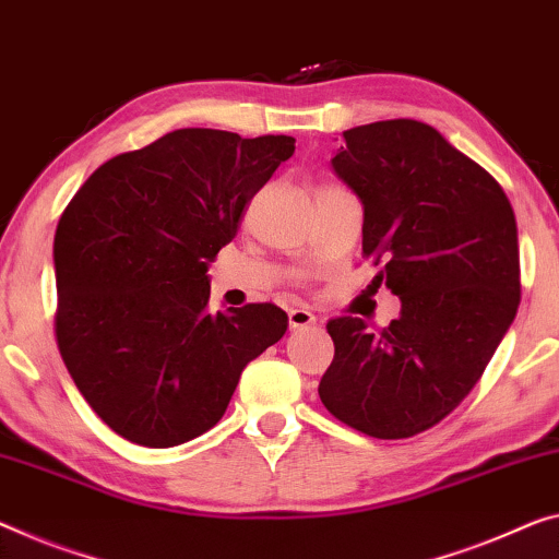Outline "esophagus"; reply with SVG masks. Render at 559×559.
I'll return each mask as SVG.
<instances>
[{"label": "esophagus", "instance_id": "1", "mask_svg": "<svg viewBox=\"0 0 559 559\" xmlns=\"http://www.w3.org/2000/svg\"><path fill=\"white\" fill-rule=\"evenodd\" d=\"M309 324H314V314L309 312V309L305 307L289 309V330H302V328H309Z\"/></svg>", "mask_w": 559, "mask_h": 559}]
</instances>
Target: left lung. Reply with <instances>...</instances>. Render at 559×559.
<instances>
[{"mask_svg":"<svg viewBox=\"0 0 559 559\" xmlns=\"http://www.w3.org/2000/svg\"><path fill=\"white\" fill-rule=\"evenodd\" d=\"M332 169L365 210L362 257L400 297L390 328L334 317L320 400L377 440L435 427L467 397L518 314L520 245L497 179L415 119L345 132Z\"/></svg>","mask_w":559,"mask_h":559,"instance_id":"1","label":"left lung"}]
</instances>
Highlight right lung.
Listing matches in <instances>:
<instances>
[{
    "label": "right lung",
    "mask_w": 559,
    "mask_h": 559,
    "mask_svg": "<svg viewBox=\"0 0 559 559\" xmlns=\"http://www.w3.org/2000/svg\"><path fill=\"white\" fill-rule=\"evenodd\" d=\"M295 136L187 127L105 162L55 235L57 347L124 440L175 448L225 415L242 369L287 332L272 302L210 312L207 267Z\"/></svg>",
    "instance_id": "right-lung-1"
}]
</instances>
